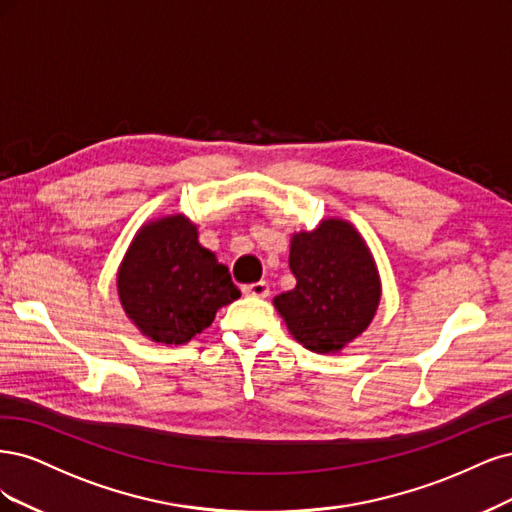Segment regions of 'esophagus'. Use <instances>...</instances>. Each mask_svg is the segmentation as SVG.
Segmentation results:
<instances>
[{
    "label": "esophagus",
    "mask_w": 512,
    "mask_h": 512,
    "mask_svg": "<svg viewBox=\"0 0 512 512\" xmlns=\"http://www.w3.org/2000/svg\"><path fill=\"white\" fill-rule=\"evenodd\" d=\"M242 293L244 295H253V298H268V295H270V285L266 283V280H257V283L244 285Z\"/></svg>",
    "instance_id": "34e87169"
}]
</instances>
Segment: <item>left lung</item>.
Segmentation results:
<instances>
[{
  "mask_svg": "<svg viewBox=\"0 0 512 512\" xmlns=\"http://www.w3.org/2000/svg\"><path fill=\"white\" fill-rule=\"evenodd\" d=\"M295 289L274 298L291 336L315 353L340 351L370 325L381 283L368 246L353 225L323 221L291 240Z\"/></svg>",
  "mask_w": 512,
  "mask_h": 512,
  "instance_id": "left-lung-1",
  "label": "left lung"
}]
</instances>
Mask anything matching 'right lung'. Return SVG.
Segmentation results:
<instances>
[{"instance_id": "1", "label": "right lung", "mask_w": 512, "mask_h": 512, "mask_svg": "<svg viewBox=\"0 0 512 512\" xmlns=\"http://www.w3.org/2000/svg\"><path fill=\"white\" fill-rule=\"evenodd\" d=\"M119 298L140 332L155 342L185 344L240 298L227 266L197 242L185 217L144 225L119 270Z\"/></svg>"}]
</instances>
